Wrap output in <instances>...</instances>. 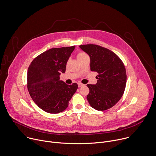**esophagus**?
<instances>
[{"instance_id": "esophagus-1", "label": "esophagus", "mask_w": 156, "mask_h": 156, "mask_svg": "<svg viewBox=\"0 0 156 156\" xmlns=\"http://www.w3.org/2000/svg\"><path fill=\"white\" fill-rule=\"evenodd\" d=\"M83 85H84L83 84H82V83H80V82L78 83V86H79V87H82V86H83Z\"/></svg>"}]
</instances>
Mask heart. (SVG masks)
<instances>
[{
    "instance_id": "heart-1",
    "label": "heart",
    "mask_w": 156,
    "mask_h": 156,
    "mask_svg": "<svg viewBox=\"0 0 156 156\" xmlns=\"http://www.w3.org/2000/svg\"><path fill=\"white\" fill-rule=\"evenodd\" d=\"M86 55H86L85 53H83V52H80V53H79L77 54V56L78 59H80L81 58H82V57H83V56H86Z\"/></svg>"
}]
</instances>
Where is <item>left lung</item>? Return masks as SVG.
I'll use <instances>...</instances> for the list:
<instances>
[{
    "label": "left lung",
    "instance_id": "obj_1",
    "mask_svg": "<svg viewBox=\"0 0 156 156\" xmlns=\"http://www.w3.org/2000/svg\"><path fill=\"white\" fill-rule=\"evenodd\" d=\"M79 47L90 56V70L98 73L96 84L87 85L90 90L87 99L96 110L110 109L125 91L127 74L123 62L113 51L101 46L87 44Z\"/></svg>",
    "mask_w": 156,
    "mask_h": 156
}]
</instances>
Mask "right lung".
I'll return each instance as SVG.
<instances>
[{
	"mask_svg": "<svg viewBox=\"0 0 156 156\" xmlns=\"http://www.w3.org/2000/svg\"><path fill=\"white\" fill-rule=\"evenodd\" d=\"M74 48L75 46L49 49L35 58L29 66L27 85L29 95L48 113L65 111L78 88L76 83L68 85L59 80Z\"/></svg>",
	"mask_w": 156,
	"mask_h": 156,
	"instance_id": "obj_1",
	"label": "right lung"
}]
</instances>
